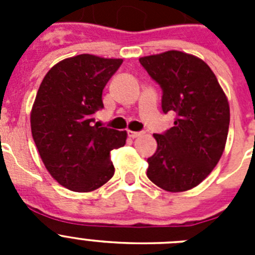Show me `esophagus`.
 <instances>
[{"label": "esophagus", "instance_id": "34e87169", "mask_svg": "<svg viewBox=\"0 0 255 255\" xmlns=\"http://www.w3.org/2000/svg\"><path fill=\"white\" fill-rule=\"evenodd\" d=\"M144 132L143 131H128V136H129V138H138V136H141V135H143Z\"/></svg>", "mask_w": 255, "mask_h": 255}]
</instances>
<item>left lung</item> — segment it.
I'll list each match as a JSON object with an SVG mask.
<instances>
[{"mask_svg":"<svg viewBox=\"0 0 255 255\" xmlns=\"http://www.w3.org/2000/svg\"><path fill=\"white\" fill-rule=\"evenodd\" d=\"M162 89V111L176 112L171 129L154 134L147 176L163 190L199 185L220 161L230 125L227 98L211 67L180 51L139 58Z\"/></svg>","mask_w":255,"mask_h":255,"instance_id":"8db88e82","label":"left lung"}]
</instances>
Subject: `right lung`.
<instances>
[{"mask_svg":"<svg viewBox=\"0 0 255 255\" xmlns=\"http://www.w3.org/2000/svg\"><path fill=\"white\" fill-rule=\"evenodd\" d=\"M121 64L87 53L66 58L38 89L30 114L33 139L51 176L70 190H96L114 176L111 150L125 145L126 131L94 124V116Z\"/></svg>","mask_w":255,"mask_h":255,"instance_id":"obj_1","label":"right lung"}]
</instances>
